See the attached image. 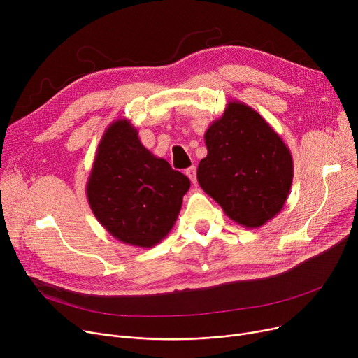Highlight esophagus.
Here are the masks:
<instances>
[{"mask_svg":"<svg viewBox=\"0 0 358 358\" xmlns=\"http://www.w3.org/2000/svg\"><path fill=\"white\" fill-rule=\"evenodd\" d=\"M186 176L192 180V183L195 185L196 183V167L195 166H191L187 167L186 169Z\"/></svg>","mask_w":358,"mask_h":358,"instance_id":"obj_1","label":"esophagus"}]
</instances>
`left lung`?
Returning <instances> with one entry per match:
<instances>
[{
  "label": "left lung",
  "mask_w": 358,
  "mask_h": 358,
  "mask_svg": "<svg viewBox=\"0 0 358 358\" xmlns=\"http://www.w3.org/2000/svg\"><path fill=\"white\" fill-rule=\"evenodd\" d=\"M203 138L208 155L196 173L203 192L245 228L276 217L289 196L293 159L270 124L248 105L229 101Z\"/></svg>",
  "instance_id": "obj_1"
}]
</instances>
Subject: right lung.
<instances>
[{
  "label": "right lung",
  "instance_id": "add662e5",
  "mask_svg": "<svg viewBox=\"0 0 358 358\" xmlns=\"http://www.w3.org/2000/svg\"><path fill=\"white\" fill-rule=\"evenodd\" d=\"M191 182L141 144L130 120L113 121L87 182L95 218L118 241L150 248L173 228Z\"/></svg>",
  "mask_w": 358,
  "mask_h": 358
}]
</instances>
